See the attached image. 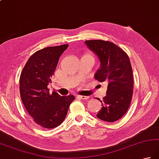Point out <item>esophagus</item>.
Segmentation results:
<instances>
[{
	"label": "esophagus",
	"mask_w": 159,
	"mask_h": 159,
	"mask_svg": "<svg viewBox=\"0 0 159 159\" xmlns=\"http://www.w3.org/2000/svg\"><path fill=\"white\" fill-rule=\"evenodd\" d=\"M77 97L80 98V99H82V100H87V99L89 98V96H77Z\"/></svg>",
	"instance_id": "34e87169"
}]
</instances>
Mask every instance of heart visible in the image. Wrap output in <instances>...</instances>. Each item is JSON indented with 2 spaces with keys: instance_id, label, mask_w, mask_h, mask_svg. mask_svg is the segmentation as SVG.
<instances>
[{
  "instance_id": "1",
  "label": "heart",
  "mask_w": 159,
  "mask_h": 159,
  "mask_svg": "<svg viewBox=\"0 0 159 159\" xmlns=\"http://www.w3.org/2000/svg\"><path fill=\"white\" fill-rule=\"evenodd\" d=\"M85 55H88V56H92L91 54H86Z\"/></svg>"
}]
</instances>
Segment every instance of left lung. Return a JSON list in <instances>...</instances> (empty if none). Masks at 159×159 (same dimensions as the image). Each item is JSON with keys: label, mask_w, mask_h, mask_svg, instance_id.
Wrapping results in <instances>:
<instances>
[{"label": "left lung", "mask_w": 159, "mask_h": 159, "mask_svg": "<svg viewBox=\"0 0 159 159\" xmlns=\"http://www.w3.org/2000/svg\"><path fill=\"white\" fill-rule=\"evenodd\" d=\"M85 45L97 56L100 67L95 79L107 83L106 96L96 116L106 122L120 119L128 110L132 98L133 74L129 58L114 43L102 40H85Z\"/></svg>", "instance_id": "8db88e82"}]
</instances>
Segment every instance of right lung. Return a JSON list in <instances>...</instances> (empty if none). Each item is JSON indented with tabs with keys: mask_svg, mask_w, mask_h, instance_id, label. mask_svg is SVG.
Returning a JSON list of instances; mask_svg holds the SVG:
<instances>
[{
	"mask_svg": "<svg viewBox=\"0 0 159 159\" xmlns=\"http://www.w3.org/2000/svg\"><path fill=\"white\" fill-rule=\"evenodd\" d=\"M68 45L48 47L31 56L20 77L21 100L33 120L40 127L52 129L63 122L68 109L74 101L73 95L61 96L49 93L58 62Z\"/></svg>",
	"mask_w": 159,
	"mask_h": 159,
	"instance_id": "add662e5",
	"label": "right lung"
}]
</instances>
